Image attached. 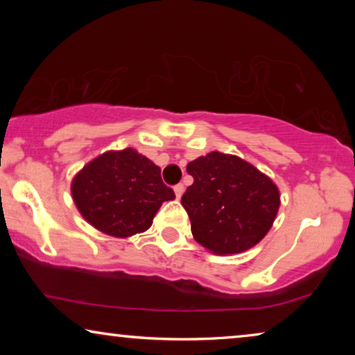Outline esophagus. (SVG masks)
I'll use <instances>...</instances> for the list:
<instances>
[{"label": "esophagus", "mask_w": 355, "mask_h": 355, "mask_svg": "<svg viewBox=\"0 0 355 355\" xmlns=\"http://www.w3.org/2000/svg\"><path fill=\"white\" fill-rule=\"evenodd\" d=\"M174 193H176L178 200L182 197V193H184V186H182V184H178V186L174 187Z\"/></svg>", "instance_id": "obj_1"}]
</instances>
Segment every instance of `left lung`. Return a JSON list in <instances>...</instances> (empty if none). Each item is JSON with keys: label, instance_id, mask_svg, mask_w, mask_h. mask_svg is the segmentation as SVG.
<instances>
[{"label": "left lung", "instance_id": "left-lung-1", "mask_svg": "<svg viewBox=\"0 0 355 355\" xmlns=\"http://www.w3.org/2000/svg\"><path fill=\"white\" fill-rule=\"evenodd\" d=\"M193 184L182 196L192 236L216 255L252 249L271 230L279 189L254 164L236 155L210 152L187 164Z\"/></svg>", "mask_w": 355, "mask_h": 355}]
</instances>
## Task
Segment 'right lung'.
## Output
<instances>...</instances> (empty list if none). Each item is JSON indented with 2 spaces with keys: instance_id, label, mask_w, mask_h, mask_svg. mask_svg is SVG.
Wrapping results in <instances>:
<instances>
[{
  "instance_id": "right-lung-1",
  "label": "right lung",
  "mask_w": 355,
  "mask_h": 355,
  "mask_svg": "<svg viewBox=\"0 0 355 355\" xmlns=\"http://www.w3.org/2000/svg\"><path fill=\"white\" fill-rule=\"evenodd\" d=\"M71 193L89 225L121 239L147 231L162 203L176 198L159 166L134 148L110 150L87 163Z\"/></svg>"
}]
</instances>
